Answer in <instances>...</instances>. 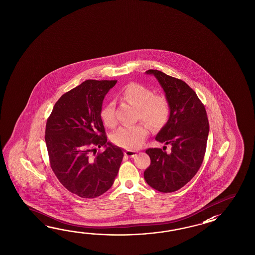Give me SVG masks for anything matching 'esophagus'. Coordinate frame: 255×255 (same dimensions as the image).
Segmentation results:
<instances>
[{
  "label": "esophagus",
  "mask_w": 255,
  "mask_h": 255,
  "mask_svg": "<svg viewBox=\"0 0 255 255\" xmlns=\"http://www.w3.org/2000/svg\"><path fill=\"white\" fill-rule=\"evenodd\" d=\"M125 155L128 157H135V156H136V152L134 151V150H130V149H126Z\"/></svg>",
  "instance_id": "1"
}]
</instances>
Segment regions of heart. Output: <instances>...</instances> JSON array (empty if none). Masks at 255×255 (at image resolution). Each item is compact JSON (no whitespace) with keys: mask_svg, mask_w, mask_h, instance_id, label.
<instances>
[{"mask_svg":"<svg viewBox=\"0 0 255 255\" xmlns=\"http://www.w3.org/2000/svg\"><path fill=\"white\" fill-rule=\"evenodd\" d=\"M122 98L137 109V120L146 122L152 129H160L168 122L170 112L168 100L160 95H154L150 88L131 83L123 90ZM101 120L109 128L116 125L117 120L112 104H109L101 111ZM148 134V128L144 124L122 127L113 134L112 140L118 146L135 149L142 146Z\"/></svg>","mask_w":255,"mask_h":255,"instance_id":"1","label":"heart"}]
</instances>
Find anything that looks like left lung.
<instances>
[{
    "mask_svg": "<svg viewBox=\"0 0 255 255\" xmlns=\"http://www.w3.org/2000/svg\"><path fill=\"white\" fill-rule=\"evenodd\" d=\"M156 77L169 105L168 122L156 135V140L170 145V151L148 148L150 166L144 171V179L160 192L179 190L192 179L206 150L210 131L206 110L196 93L185 82L161 71H146ZM166 149V148H165Z\"/></svg>",
    "mask_w": 255,
    "mask_h": 255,
    "instance_id": "8db88e82",
    "label": "left lung"
}]
</instances>
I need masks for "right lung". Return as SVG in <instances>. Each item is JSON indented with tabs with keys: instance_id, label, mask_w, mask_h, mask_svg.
<instances>
[{
	"instance_id": "add662e5",
	"label": "right lung",
	"mask_w": 255,
	"mask_h": 255,
	"mask_svg": "<svg viewBox=\"0 0 255 255\" xmlns=\"http://www.w3.org/2000/svg\"><path fill=\"white\" fill-rule=\"evenodd\" d=\"M116 80H87L64 94L54 105L45 128L51 168L61 184L84 199L102 195L112 187L124 157L108 141L102 105ZM105 150L93 156L92 151Z\"/></svg>"
}]
</instances>
